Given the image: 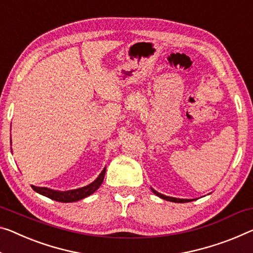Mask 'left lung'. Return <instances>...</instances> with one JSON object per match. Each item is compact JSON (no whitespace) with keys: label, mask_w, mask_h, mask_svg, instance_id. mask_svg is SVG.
Here are the masks:
<instances>
[{"label":"left lung","mask_w":253,"mask_h":253,"mask_svg":"<svg viewBox=\"0 0 253 253\" xmlns=\"http://www.w3.org/2000/svg\"><path fill=\"white\" fill-rule=\"evenodd\" d=\"M151 191H153L159 198H162V199H164L166 201H172V203H190V201H192V199H180V198H173V197L165 196V194H162V193L157 192L156 190H154L153 188H151Z\"/></svg>","instance_id":"left-lung-1"}]
</instances>
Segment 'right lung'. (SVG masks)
I'll use <instances>...</instances> for the list:
<instances>
[{"instance_id": "add662e5", "label": "right lung", "mask_w": 253, "mask_h": 253, "mask_svg": "<svg viewBox=\"0 0 253 253\" xmlns=\"http://www.w3.org/2000/svg\"><path fill=\"white\" fill-rule=\"evenodd\" d=\"M105 172H106V167H104L98 177H97L94 182H91L90 184L83 186V188L68 190V191H59V190H53L49 188H45V186L32 185V188L37 193L42 194V196L47 197L49 199L56 200L59 201V203H75V201H79L81 199H84V198L90 196V194L94 193L96 190L102 185Z\"/></svg>"}]
</instances>
